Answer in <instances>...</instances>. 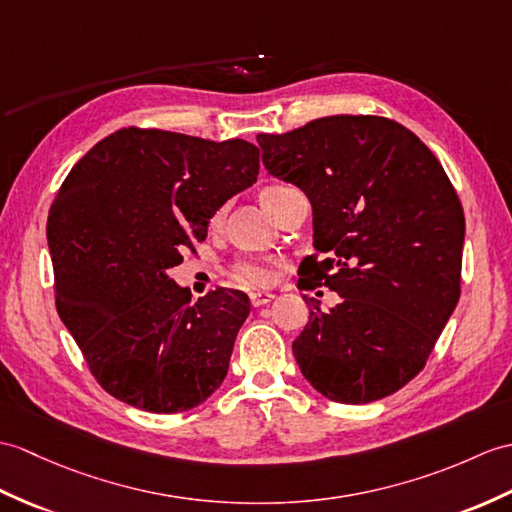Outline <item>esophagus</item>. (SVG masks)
Wrapping results in <instances>:
<instances>
[{"label": "esophagus", "instance_id": "34e87169", "mask_svg": "<svg viewBox=\"0 0 512 512\" xmlns=\"http://www.w3.org/2000/svg\"><path fill=\"white\" fill-rule=\"evenodd\" d=\"M272 299H275V294H272V292H253L251 294V305L253 307H261V305L270 303Z\"/></svg>", "mask_w": 512, "mask_h": 512}]
</instances>
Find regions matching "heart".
I'll return each mask as SVG.
<instances>
[{
    "instance_id": "b5f03b06",
    "label": "heart",
    "mask_w": 512,
    "mask_h": 512,
    "mask_svg": "<svg viewBox=\"0 0 512 512\" xmlns=\"http://www.w3.org/2000/svg\"><path fill=\"white\" fill-rule=\"evenodd\" d=\"M268 189H277V187H268ZM237 279L246 285H264L270 281V268L261 261H242L237 266Z\"/></svg>"
}]
</instances>
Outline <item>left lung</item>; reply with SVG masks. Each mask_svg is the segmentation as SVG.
<instances>
[{"instance_id": "left-lung-1", "label": "left lung", "mask_w": 512, "mask_h": 512, "mask_svg": "<svg viewBox=\"0 0 512 512\" xmlns=\"http://www.w3.org/2000/svg\"><path fill=\"white\" fill-rule=\"evenodd\" d=\"M268 174L312 202L316 255L307 281L340 294L310 307L292 353L338 403H371L406 386L430 358L460 299L465 213L443 165L386 117L331 115L257 135Z\"/></svg>"}]
</instances>
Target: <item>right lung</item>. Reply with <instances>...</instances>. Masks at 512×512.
<instances>
[{"label":"right lung","instance_id":"right-lung-1","mask_svg":"<svg viewBox=\"0 0 512 512\" xmlns=\"http://www.w3.org/2000/svg\"><path fill=\"white\" fill-rule=\"evenodd\" d=\"M257 172L244 139L122 128L67 174L47 218L56 310L115 399L174 414L224 382L248 296L220 288L194 303L168 272Z\"/></svg>","mask_w":512,"mask_h":512}]
</instances>
